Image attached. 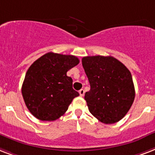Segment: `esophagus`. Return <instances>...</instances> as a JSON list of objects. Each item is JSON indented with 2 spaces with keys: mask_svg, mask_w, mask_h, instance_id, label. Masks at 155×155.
Returning a JSON list of instances; mask_svg holds the SVG:
<instances>
[{
  "mask_svg": "<svg viewBox=\"0 0 155 155\" xmlns=\"http://www.w3.org/2000/svg\"><path fill=\"white\" fill-rule=\"evenodd\" d=\"M79 94H80V96H84V94H85V91H84L83 89H81V90L79 91Z\"/></svg>",
  "mask_w": 155,
  "mask_h": 155,
  "instance_id": "34e87169",
  "label": "esophagus"
}]
</instances>
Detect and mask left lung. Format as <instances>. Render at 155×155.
I'll list each match as a JSON object with an SVG mask.
<instances>
[{
  "instance_id": "obj_1",
  "label": "left lung",
  "mask_w": 155,
  "mask_h": 155,
  "mask_svg": "<svg viewBox=\"0 0 155 155\" xmlns=\"http://www.w3.org/2000/svg\"><path fill=\"white\" fill-rule=\"evenodd\" d=\"M81 62L91 85L85 94L90 112L102 123L120 120L135 98L130 71L112 56H85Z\"/></svg>"
}]
</instances>
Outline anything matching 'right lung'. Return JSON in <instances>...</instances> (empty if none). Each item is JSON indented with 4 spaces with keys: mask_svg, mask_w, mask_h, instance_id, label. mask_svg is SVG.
<instances>
[{
    "mask_svg": "<svg viewBox=\"0 0 155 155\" xmlns=\"http://www.w3.org/2000/svg\"><path fill=\"white\" fill-rule=\"evenodd\" d=\"M78 63V58L72 55L48 52L30 66L21 94L35 117L52 121L65 113L73 99L79 95L73 89V79L67 76V72Z\"/></svg>",
    "mask_w": 155,
    "mask_h": 155,
    "instance_id": "add662e5",
    "label": "right lung"
}]
</instances>
